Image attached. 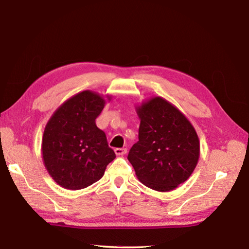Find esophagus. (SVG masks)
Here are the masks:
<instances>
[{
  "mask_svg": "<svg viewBox=\"0 0 249 249\" xmlns=\"http://www.w3.org/2000/svg\"><path fill=\"white\" fill-rule=\"evenodd\" d=\"M115 154H116L117 156H121V155H124L126 153V149L124 148H117L115 149Z\"/></svg>",
  "mask_w": 249,
  "mask_h": 249,
  "instance_id": "obj_1",
  "label": "esophagus"
}]
</instances>
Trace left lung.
I'll use <instances>...</instances> for the list:
<instances>
[{
  "label": "left lung",
  "mask_w": 249,
  "mask_h": 249,
  "mask_svg": "<svg viewBox=\"0 0 249 249\" xmlns=\"http://www.w3.org/2000/svg\"><path fill=\"white\" fill-rule=\"evenodd\" d=\"M141 119L139 141L128 160L139 181L155 191L168 192L185 183L199 159L195 126L178 108L160 96L136 105Z\"/></svg>",
  "instance_id": "1"
}]
</instances>
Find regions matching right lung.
Returning a JSON list of instances; mask_svg holds the SVG:
<instances>
[{"instance_id":"add662e5","label":"right lung","mask_w":249,"mask_h":249,"mask_svg":"<svg viewBox=\"0 0 249 249\" xmlns=\"http://www.w3.org/2000/svg\"><path fill=\"white\" fill-rule=\"evenodd\" d=\"M111 95L82 90L53 112L42 137V160L48 174L64 189L80 190L104 177L116 155L95 120Z\"/></svg>"}]
</instances>
